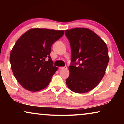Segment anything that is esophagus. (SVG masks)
Wrapping results in <instances>:
<instances>
[{"label":"esophagus","mask_w":124,"mask_h":124,"mask_svg":"<svg viewBox=\"0 0 124 124\" xmlns=\"http://www.w3.org/2000/svg\"><path fill=\"white\" fill-rule=\"evenodd\" d=\"M59 69H67V67H60L59 68Z\"/></svg>","instance_id":"esophagus-1"}]
</instances>
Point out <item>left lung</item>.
<instances>
[{
    "label": "left lung",
    "instance_id": "left-lung-1",
    "mask_svg": "<svg viewBox=\"0 0 124 124\" xmlns=\"http://www.w3.org/2000/svg\"><path fill=\"white\" fill-rule=\"evenodd\" d=\"M65 34L72 51L70 73L66 79L68 87L79 94L91 91L98 85L105 74L109 62L107 45L87 28L67 30Z\"/></svg>",
    "mask_w": 124,
    "mask_h": 124
}]
</instances>
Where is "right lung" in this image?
I'll list each match as a JSON object with an SVG mask.
<instances>
[{
	"label": "right lung",
	"instance_id": "obj_1",
	"mask_svg": "<svg viewBox=\"0 0 124 124\" xmlns=\"http://www.w3.org/2000/svg\"><path fill=\"white\" fill-rule=\"evenodd\" d=\"M64 33V30L34 28L17 40L9 60L15 78L24 89L34 92L45 89L50 84L57 70V67L52 65L51 48Z\"/></svg>",
	"mask_w": 124,
	"mask_h": 124
}]
</instances>
